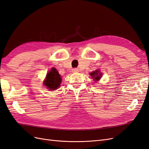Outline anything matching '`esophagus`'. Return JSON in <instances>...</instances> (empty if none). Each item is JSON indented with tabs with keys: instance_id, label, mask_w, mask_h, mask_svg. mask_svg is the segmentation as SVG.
Masks as SVG:
<instances>
[{
	"instance_id": "1",
	"label": "esophagus",
	"mask_w": 149,
	"mask_h": 149,
	"mask_svg": "<svg viewBox=\"0 0 149 149\" xmlns=\"http://www.w3.org/2000/svg\"><path fill=\"white\" fill-rule=\"evenodd\" d=\"M72 71H73V73L78 72V71H79V70H78V68H73V69L72 70Z\"/></svg>"
}]
</instances>
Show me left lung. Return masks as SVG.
<instances>
[{"label":"left lung","mask_w":149,"mask_h":149,"mask_svg":"<svg viewBox=\"0 0 149 149\" xmlns=\"http://www.w3.org/2000/svg\"><path fill=\"white\" fill-rule=\"evenodd\" d=\"M99 71H100L99 70H96V71H93L92 73H90L91 76H92V77L94 78V80L98 81L101 78L102 74L100 73H99Z\"/></svg>","instance_id":"left-lung-1"}]
</instances>
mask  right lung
<instances>
[{
    "mask_svg": "<svg viewBox=\"0 0 149 149\" xmlns=\"http://www.w3.org/2000/svg\"><path fill=\"white\" fill-rule=\"evenodd\" d=\"M61 81L60 75L58 71L53 68L49 73L47 74L46 79L44 81V84L50 90H55L60 86Z\"/></svg>",
    "mask_w": 149,
    "mask_h": 149,
    "instance_id": "1",
    "label": "right lung"
}]
</instances>
